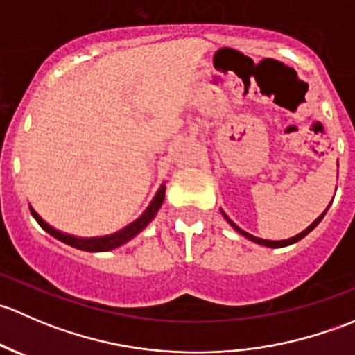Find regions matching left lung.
<instances>
[{
    "instance_id": "8db88e82",
    "label": "left lung",
    "mask_w": 355,
    "mask_h": 355,
    "mask_svg": "<svg viewBox=\"0 0 355 355\" xmlns=\"http://www.w3.org/2000/svg\"><path fill=\"white\" fill-rule=\"evenodd\" d=\"M327 211H328V209H327ZM327 211H324V213H323V214H321V216H320V218H318V220H316V221H314V223H313V225H309V227H307V228H306V230H304V232H300V234H299V235H295V237H292V239H287V241H264V239H259V237H254V235L247 234V232H244V230H242V228H239V227H237V225H235V223H234V221H232V220H230V218H228V216H227V214H225V213H223V211H221V214H223V216H225V220H227V221H228V223H230V225H232V227H234V228H235V230H237V232H239V234H241V235H244V237H245V239H249V241L256 242V244H261V245H266V247H285V245H290V244H295V242H299V241H300V239H304V237H306V235H307V234H309V232H311V230H313V228H316V227H318V223H320V221H321V220H323V216H324V214H327Z\"/></svg>"
}]
</instances>
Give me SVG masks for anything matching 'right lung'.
<instances>
[{
	"label": "right lung",
	"instance_id": "add662e5",
	"mask_svg": "<svg viewBox=\"0 0 355 355\" xmlns=\"http://www.w3.org/2000/svg\"><path fill=\"white\" fill-rule=\"evenodd\" d=\"M164 185H161L159 191L156 192L155 199L151 200V204L148 206V209L144 211V214H142L141 218H137V220L134 221V223H130L128 227H125L123 230L116 232V234L113 235H106V237H94V239H80V237H73V235H67V234H62V232L55 230L53 227H49L48 223H46L44 220H42L41 216H39L37 213H35L34 209L31 207V213L32 216L35 218V221H37L39 225H41L42 228H44L46 232H48L49 235H53L55 239H58V241L65 242V244L75 247V249H80V250H87V252H105V250H111V249H116V247L123 245L125 242H128L130 239H134L135 235L139 234V232L142 230V228H146L149 225V221L153 220V218L156 216L157 209L161 207V204H163L164 200Z\"/></svg>",
	"mask_w": 355,
	"mask_h": 355
}]
</instances>
